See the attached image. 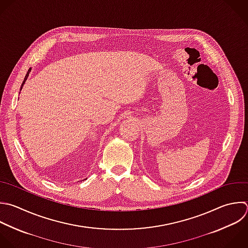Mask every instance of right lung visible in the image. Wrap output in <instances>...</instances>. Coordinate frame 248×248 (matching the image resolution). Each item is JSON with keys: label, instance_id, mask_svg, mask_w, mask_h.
Listing matches in <instances>:
<instances>
[{"label": "right lung", "instance_id": "add662e5", "mask_svg": "<svg viewBox=\"0 0 248 248\" xmlns=\"http://www.w3.org/2000/svg\"><path fill=\"white\" fill-rule=\"evenodd\" d=\"M31 72V69H29V71H28V73L26 74V76H25V78H24V80H23V83H22V85H21V89H22V87H23V85H24V83H25V81L27 80V78H28V77H29V73ZM20 89V90H21Z\"/></svg>", "mask_w": 248, "mask_h": 248}]
</instances>
